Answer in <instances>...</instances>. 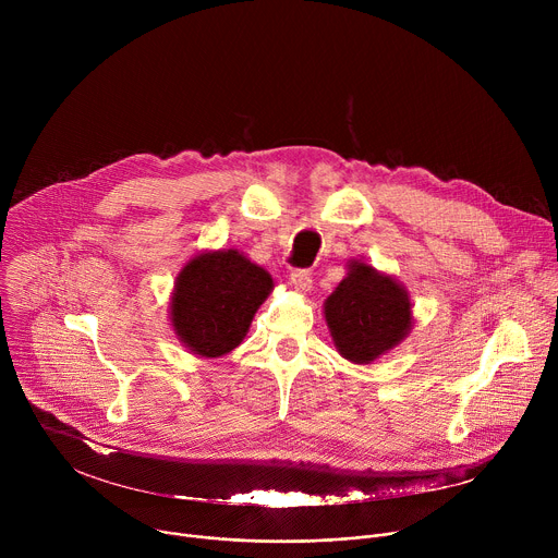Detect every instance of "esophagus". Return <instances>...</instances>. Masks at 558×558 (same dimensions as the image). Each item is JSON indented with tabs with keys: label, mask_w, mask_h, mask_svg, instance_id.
Instances as JSON below:
<instances>
[{
	"label": "esophagus",
	"mask_w": 558,
	"mask_h": 558,
	"mask_svg": "<svg viewBox=\"0 0 558 558\" xmlns=\"http://www.w3.org/2000/svg\"><path fill=\"white\" fill-rule=\"evenodd\" d=\"M291 284H293V289L300 291V293L311 291V287H313L311 271H308V269H293V271H291Z\"/></svg>",
	"instance_id": "34e87169"
}]
</instances>
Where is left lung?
Listing matches in <instances>:
<instances>
[{
	"label": "left lung",
	"instance_id": "8db88e82",
	"mask_svg": "<svg viewBox=\"0 0 558 558\" xmlns=\"http://www.w3.org/2000/svg\"><path fill=\"white\" fill-rule=\"evenodd\" d=\"M327 325L338 351L368 364L411 331V302L404 287L364 263H351L349 276L325 302Z\"/></svg>",
	"mask_w": 558,
	"mask_h": 558
}]
</instances>
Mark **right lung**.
<instances>
[{
    "label": "right lung",
    "instance_id": "right-lung-1",
    "mask_svg": "<svg viewBox=\"0 0 558 558\" xmlns=\"http://www.w3.org/2000/svg\"><path fill=\"white\" fill-rule=\"evenodd\" d=\"M271 289V276L235 250L201 254L177 280L174 329L192 353L220 357L243 342Z\"/></svg>",
    "mask_w": 558,
    "mask_h": 558
}]
</instances>
